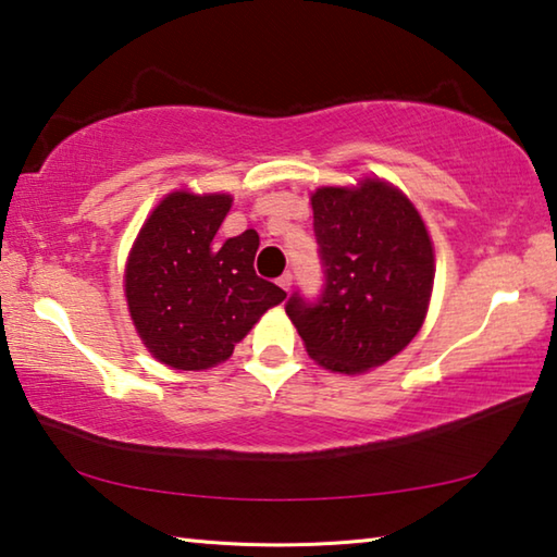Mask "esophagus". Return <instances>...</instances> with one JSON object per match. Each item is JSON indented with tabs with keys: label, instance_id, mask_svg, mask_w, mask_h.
Returning <instances> with one entry per match:
<instances>
[{
	"label": "esophagus",
	"instance_id": "esophagus-1",
	"mask_svg": "<svg viewBox=\"0 0 557 557\" xmlns=\"http://www.w3.org/2000/svg\"><path fill=\"white\" fill-rule=\"evenodd\" d=\"M277 285H280L282 289H285V292H289V289H292V272H285V275H280Z\"/></svg>",
	"mask_w": 557,
	"mask_h": 557
}]
</instances>
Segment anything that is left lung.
I'll use <instances>...</instances> for the list:
<instances>
[{
    "label": "left lung",
    "instance_id": "obj_1",
    "mask_svg": "<svg viewBox=\"0 0 557 557\" xmlns=\"http://www.w3.org/2000/svg\"><path fill=\"white\" fill-rule=\"evenodd\" d=\"M314 235L324 285L295 292L287 314L309 356L329 371L361 373L403 351L420 332L435 277L425 223L398 188H317Z\"/></svg>",
    "mask_w": 557,
    "mask_h": 557
}]
</instances>
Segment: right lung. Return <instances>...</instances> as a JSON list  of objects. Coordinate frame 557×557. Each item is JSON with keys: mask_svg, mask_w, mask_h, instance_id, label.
<instances>
[{"mask_svg": "<svg viewBox=\"0 0 557 557\" xmlns=\"http://www.w3.org/2000/svg\"><path fill=\"white\" fill-rule=\"evenodd\" d=\"M231 196L169 194L149 215L125 270L127 307L145 346L178 371L225 361L285 289L256 275L260 238L221 240Z\"/></svg>", "mask_w": 557, "mask_h": 557, "instance_id": "obj_1", "label": "right lung"}]
</instances>
